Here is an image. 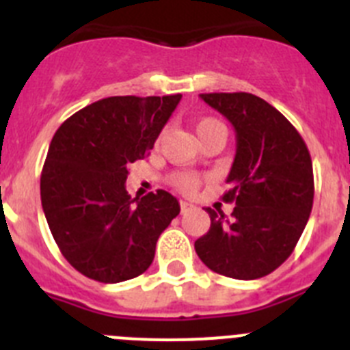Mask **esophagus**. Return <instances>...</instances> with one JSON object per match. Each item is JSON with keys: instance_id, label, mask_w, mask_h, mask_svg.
Returning <instances> with one entry per match:
<instances>
[{"instance_id": "34e87169", "label": "esophagus", "mask_w": 350, "mask_h": 350, "mask_svg": "<svg viewBox=\"0 0 350 350\" xmlns=\"http://www.w3.org/2000/svg\"><path fill=\"white\" fill-rule=\"evenodd\" d=\"M191 208H193V205H191V203L180 202V212H182V213H187Z\"/></svg>"}]
</instances>
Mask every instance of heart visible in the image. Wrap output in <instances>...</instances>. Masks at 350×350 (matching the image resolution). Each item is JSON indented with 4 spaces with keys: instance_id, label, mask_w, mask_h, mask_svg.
I'll use <instances>...</instances> for the list:
<instances>
[{
    "instance_id": "1",
    "label": "heart",
    "mask_w": 350,
    "mask_h": 350,
    "mask_svg": "<svg viewBox=\"0 0 350 350\" xmlns=\"http://www.w3.org/2000/svg\"><path fill=\"white\" fill-rule=\"evenodd\" d=\"M213 131H226L224 124L219 122L217 119L198 120L196 133H198V137H200V140ZM172 185L175 187V189L180 191V193L193 194L196 193L198 185H200V178H198L196 175H193V173H177V175H173L172 177Z\"/></svg>"
}]
</instances>
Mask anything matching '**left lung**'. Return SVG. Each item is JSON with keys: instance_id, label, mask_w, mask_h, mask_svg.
I'll list each match as a JSON object with an SVG mask.
<instances>
[{"instance_id": "8db88e82", "label": "left lung", "mask_w": 350, "mask_h": 350, "mask_svg": "<svg viewBox=\"0 0 350 350\" xmlns=\"http://www.w3.org/2000/svg\"><path fill=\"white\" fill-rule=\"evenodd\" d=\"M202 100L233 124L237 154L222 202L231 217L206 208L210 230L194 242L215 273L261 279L295 250L314 203V172L307 145L289 120L249 92H208Z\"/></svg>"}]
</instances>
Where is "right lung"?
Here are the masks:
<instances>
[{
  "instance_id": "1",
  "label": "right lung",
  "mask_w": 350,
  "mask_h": 350,
  "mask_svg": "<svg viewBox=\"0 0 350 350\" xmlns=\"http://www.w3.org/2000/svg\"><path fill=\"white\" fill-rule=\"evenodd\" d=\"M180 98L112 96L55 131L40 178L43 213L61 254L89 279L117 284L144 273L180 212L166 191L131 200L124 185L128 166L148 156Z\"/></svg>"
}]
</instances>
